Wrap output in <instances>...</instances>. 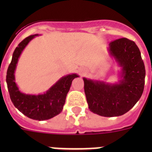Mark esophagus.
Instances as JSON below:
<instances>
[{"label":"esophagus","instance_id":"34e87169","mask_svg":"<svg viewBox=\"0 0 152 152\" xmlns=\"http://www.w3.org/2000/svg\"><path fill=\"white\" fill-rule=\"evenodd\" d=\"M86 72H87V71H86L85 69H80V75H84V74L86 73Z\"/></svg>","mask_w":152,"mask_h":152}]
</instances>
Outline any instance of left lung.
Returning <instances> with one entry per match:
<instances>
[{"mask_svg": "<svg viewBox=\"0 0 152 152\" xmlns=\"http://www.w3.org/2000/svg\"><path fill=\"white\" fill-rule=\"evenodd\" d=\"M109 52L121 67L120 80L110 84L84 77L88 108L105 117L122 116L139 101L144 91L145 69L141 52L132 40L121 38L109 44Z\"/></svg>", "mask_w": 152, "mask_h": 152, "instance_id": "left-lung-1", "label": "left lung"}]
</instances>
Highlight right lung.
Masks as SVG:
<instances>
[{"instance_id": "1", "label": "right lung", "mask_w": 152, "mask_h": 152, "mask_svg": "<svg viewBox=\"0 0 152 152\" xmlns=\"http://www.w3.org/2000/svg\"><path fill=\"white\" fill-rule=\"evenodd\" d=\"M37 36L39 35L28 36L16 48L7 72L6 81L10 100L14 107L27 117L41 121L54 117L62 111L72 80L79 76L77 74H71L64 76L46 92L42 94H26L20 92L15 82L14 73L17 64L23 50L29 42Z\"/></svg>"}]
</instances>
